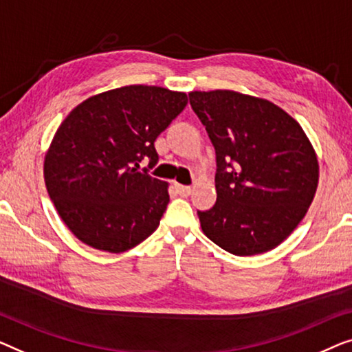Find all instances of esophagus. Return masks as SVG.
Segmentation results:
<instances>
[{"label": "esophagus", "instance_id": "esophagus-1", "mask_svg": "<svg viewBox=\"0 0 352 352\" xmlns=\"http://www.w3.org/2000/svg\"><path fill=\"white\" fill-rule=\"evenodd\" d=\"M175 188H177L178 195H182V196H190V195H191V192H192V188H191V186H186V185H180V183H177V185H175Z\"/></svg>", "mask_w": 352, "mask_h": 352}]
</instances>
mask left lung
Here are the masks:
<instances>
[{
    "label": "left lung",
    "instance_id": "1",
    "mask_svg": "<svg viewBox=\"0 0 352 352\" xmlns=\"http://www.w3.org/2000/svg\"><path fill=\"white\" fill-rule=\"evenodd\" d=\"M217 155V202L202 232L237 256L273 250L305 219L319 161L303 127L266 98L228 89L190 92Z\"/></svg>",
    "mask_w": 352,
    "mask_h": 352
}]
</instances>
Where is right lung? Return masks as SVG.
I'll use <instances>...</instances> for the list:
<instances>
[{"label": "right lung", "instance_id": "obj_1", "mask_svg": "<svg viewBox=\"0 0 352 352\" xmlns=\"http://www.w3.org/2000/svg\"><path fill=\"white\" fill-rule=\"evenodd\" d=\"M185 92L132 84L68 113L44 156V183L79 241L122 254L150 237L169 204V183L138 172L157 162L155 140L186 107Z\"/></svg>", "mask_w": 352, "mask_h": 352}]
</instances>
